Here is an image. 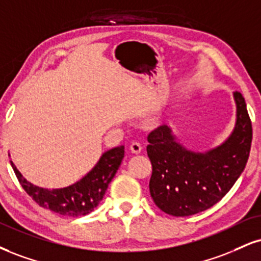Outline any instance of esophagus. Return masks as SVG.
Segmentation results:
<instances>
[{
	"instance_id": "1",
	"label": "esophagus",
	"mask_w": 261,
	"mask_h": 261,
	"mask_svg": "<svg viewBox=\"0 0 261 261\" xmlns=\"http://www.w3.org/2000/svg\"><path fill=\"white\" fill-rule=\"evenodd\" d=\"M130 150L134 153V154H140L141 150H142V146L137 142H133L130 144Z\"/></svg>"
}]
</instances>
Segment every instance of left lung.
Masks as SVG:
<instances>
[{"label":"left lung","instance_id":"8db88e82","mask_svg":"<svg viewBox=\"0 0 261 261\" xmlns=\"http://www.w3.org/2000/svg\"><path fill=\"white\" fill-rule=\"evenodd\" d=\"M233 96L236 127L224 144L205 154L181 147L165 125L148 135L149 192L162 212L188 216L209 209L222 199L244 170L252 146V120L242 93L234 91Z\"/></svg>","mask_w":261,"mask_h":261}]
</instances>
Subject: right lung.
Masks as SVG:
<instances>
[{
  "instance_id": "1",
  "label": "right lung",
  "mask_w": 261,
  "mask_h": 261,
  "mask_svg": "<svg viewBox=\"0 0 261 261\" xmlns=\"http://www.w3.org/2000/svg\"><path fill=\"white\" fill-rule=\"evenodd\" d=\"M124 153V146L108 150L86 176L61 190H46L34 186L21 176L12 162L11 165L21 187L36 204L57 214L77 218L89 214L98 205L108 185L117 174Z\"/></svg>"
}]
</instances>
